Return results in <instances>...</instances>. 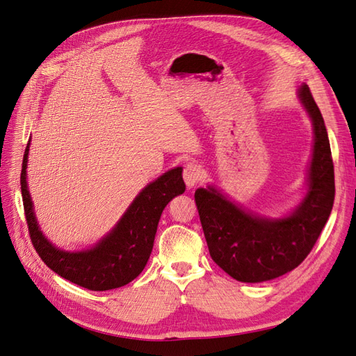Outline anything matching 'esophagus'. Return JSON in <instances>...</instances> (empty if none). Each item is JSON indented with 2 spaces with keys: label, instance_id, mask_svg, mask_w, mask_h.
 Wrapping results in <instances>:
<instances>
[{
  "label": "esophagus",
  "instance_id": "esophagus-1",
  "mask_svg": "<svg viewBox=\"0 0 356 356\" xmlns=\"http://www.w3.org/2000/svg\"><path fill=\"white\" fill-rule=\"evenodd\" d=\"M201 176H202L201 167L197 164L189 163L185 165V168H183V179H185V183L189 189L198 185L201 180Z\"/></svg>",
  "mask_w": 356,
  "mask_h": 356
}]
</instances>
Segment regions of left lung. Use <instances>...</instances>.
Listing matches in <instances>:
<instances>
[{
	"mask_svg": "<svg viewBox=\"0 0 356 356\" xmlns=\"http://www.w3.org/2000/svg\"><path fill=\"white\" fill-rule=\"evenodd\" d=\"M299 97L314 124L307 193L289 217L266 219L239 209L209 186L195 192L210 256L241 282H263L293 270L311 253L334 202V165L324 118L307 86Z\"/></svg>",
	"mask_w": 356,
	"mask_h": 356,
	"instance_id": "left-lung-1",
	"label": "left lung"
}]
</instances>
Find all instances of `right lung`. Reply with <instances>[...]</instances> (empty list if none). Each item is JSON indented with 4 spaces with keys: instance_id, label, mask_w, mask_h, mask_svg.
<instances>
[{
    "instance_id": "add662e5",
    "label": "right lung",
    "mask_w": 356,
    "mask_h": 356,
    "mask_svg": "<svg viewBox=\"0 0 356 356\" xmlns=\"http://www.w3.org/2000/svg\"><path fill=\"white\" fill-rule=\"evenodd\" d=\"M29 142L22 163L20 189L28 231L38 256L62 278L93 291L120 289L131 282L151 256L159 217L165 205L186 189L181 167L159 176L136 197L118 225L90 250L70 253L56 248L40 231L26 183Z\"/></svg>"
}]
</instances>
